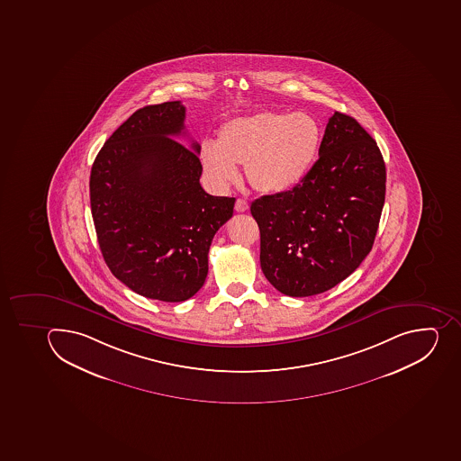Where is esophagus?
<instances>
[{"label": "esophagus", "instance_id": "1", "mask_svg": "<svg viewBox=\"0 0 461 461\" xmlns=\"http://www.w3.org/2000/svg\"><path fill=\"white\" fill-rule=\"evenodd\" d=\"M235 210H237L238 212H247V210H249V203L242 200V198H238L237 203H235Z\"/></svg>", "mask_w": 461, "mask_h": 461}]
</instances>
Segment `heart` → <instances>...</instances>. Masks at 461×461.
<instances>
[{"instance_id": "obj_1", "label": "heart", "mask_w": 461, "mask_h": 461, "mask_svg": "<svg viewBox=\"0 0 461 461\" xmlns=\"http://www.w3.org/2000/svg\"><path fill=\"white\" fill-rule=\"evenodd\" d=\"M321 138L319 123L305 113H258L228 122L217 142H203L201 163L219 188L238 179L237 165H247L254 188L285 193L304 179Z\"/></svg>"}]
</instances>
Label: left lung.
Instances as JSON below:
<instances>
[{
  "label": "left lung",
  "mask_w": 461,
  "mask_h": 461,
  "mask_svg": "<svg viewBox=\"0 0 461 461\" xmlns=\"http://www.w3.org/2000/svg\"><path fill=\"white\" fill-rule=\"evenodd\" d=\"M384 184L376 140L356 119L335 112L319 160L301 184L251 204L267 281L285 295L310 296L347 279L372 249Z\"/></svg>",
  "instance_id": "left-lung-1"
}]
</instances>
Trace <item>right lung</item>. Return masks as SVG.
Masks as SVG:
<instances>
[{
  "label": "right lung",
  "instance_id": "1",
  "mask_svg": "<svg viewBox=\"0 0 461 461\" xmlns=\"http://www.w3.org/2000/svg\"><path fill=\"white\" fill-rule=\"evenodd\" d=\"M180 101L140 108L95 157L91 212L101 252L113 275L133 293L180 303L209 273V249L232 217L235 198L201 188L198 152L184 133Z\"/></svg>",
  "mask_w": 461,
  "mask_h": 461
}]
</instances>
